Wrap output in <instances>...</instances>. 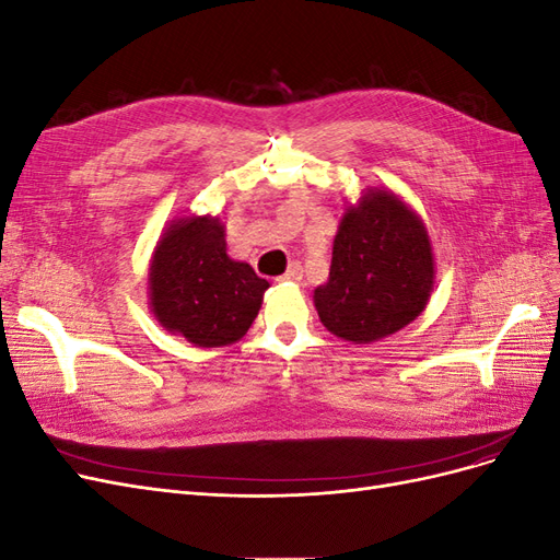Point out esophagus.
Listing matches in <instances>:
<instances>
[{
    "label": "esophagus",
    "instance_id": "obj_1",
    "mask_svg": "<svg viewBox=\"0 0 560 560\" xmlns=\"http://www.w3.org/2000/svg\"><path fill=\"white\" fill-rule=\"evenodd\" d=\"M301 278H303L301 264H292L290 268H287V273L280 276V282H301Z\"/></svg>",
    "mask_w": 560,
    "mask_h": 560
}]
</instances>
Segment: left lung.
<instances>
[{"instance_id":"8db88e82","label":"left lung","mask_w":560,"mask_h":560,"mask_svg":"<svg viewBox=\"0 0 560 560\" xmlns=\"http://www.w3.org/2000/svg\"><path fill=\"white\" fill-rule=\"evenodd\" d=\"M434 252L420 214L385 186H366L338 222L329 278L315 287L319 322L350 343H374L425 311Z\"/></svg>"}]
</instances>
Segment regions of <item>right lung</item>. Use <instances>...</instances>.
Returning <instances> with one entry per match:
<instances>
[{
	"label": "right lung",
	"mask_w": 560,
	"mask_h": 560,
	"mask_svg": "<svg viewBox=\"0 0 560 560\" xmlns=\"http://www.w3.org/2000/svg\"><path fill=\"white\" fill-rule=\"evenodd\" d=\"M149 308L159 325L196 348H224L247 334L268 282L226 254L219 217H175L149 264Z\"/></svg>",
	"instance_id": "1"
}]
</instances>
